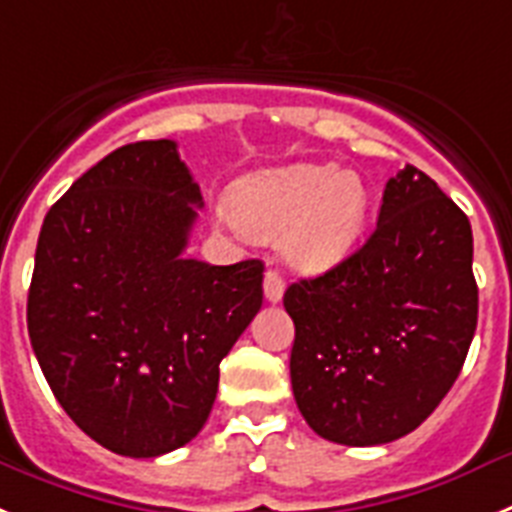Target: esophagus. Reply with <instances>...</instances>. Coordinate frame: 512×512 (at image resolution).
I'll return each mask as SVG.
<instances>
[{
	"instance_id": "obj_1",
	"label": "esophagus",
	"mask_w": 512,
	"mask_h": 512,
	"mask_svg": "<svg viewBox=\"0 0 512 512\" xmlns=\"http://www.w3.org/2000/svg\"><path fill=\"white\" fill-rule=\"evenodd\" d=\"M262 286H265V299H268L270 304H278V301L283 299L286 281H283L278 270H268V273H265V281H262Z\"/></svg>"
}]
</instances>
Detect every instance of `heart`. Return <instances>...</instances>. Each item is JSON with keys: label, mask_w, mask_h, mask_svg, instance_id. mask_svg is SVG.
<instances>
[{"label": "heart", "mask_w": 512, "mask_h": 512, "mask_svg": "<svg viewBox=\"0 0 512 512\" xmlns=\"http://www.w3.org/2000/svg\"><path fill=\"white\" fill-rule=\"evenodd\" d=\"M371 208L355 172L337 164L299 162L242 177L231 190V224L252 239H281V252L301 273L327 270L353 252Z\"/></svg>", "instance_id": "obj_1"}]
</instances>
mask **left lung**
Masks as SVG:
<instances>
[{
    "mask_svg": "<svg viewBox=\"0 0 512 512\" xmlns=\"http://www.w3.org/2000/svg\"><path fill=\"white\" fill-rule=\"evenodd\" d=\"M471 224L435 180L407 164L386 182L361 250L291 283V386L317 435L381 446L441 404L477 330Z\"/></svg>",
    "mask_w": 512,
    "mask_h": 512,
    "instance_id": "1",
    "label": "left lung"
}]
</instances>
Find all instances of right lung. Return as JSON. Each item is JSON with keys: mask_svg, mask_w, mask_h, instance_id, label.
Here are the masks:
<instances>
[{"mask_svg": "<svg viewBox=\"0 0 512 512\" xmlns=\"http://www.w3.org/2000/svg\"><path fill=\"white\" fill-rule=\"evenodd\" d=\"M203 208L170 139L115 149L46 213L28 335L92 441L154 459L201 433L219 363L262 306V262L185 257Z\"/></svg>", "mask_w": 512, "mask_h": 512, "instance_id": "add662e5", "label": "right lung"}]
</instances>
